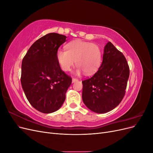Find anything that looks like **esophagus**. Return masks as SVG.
<instances>
[{"instance_id": "obj_1", "label": "esophagus", "mask_w": 153, "mask_h": 153, "mask_svg": "<svg viewBox=\"0 0 153 153\" xmlns=\"http://www.w3.org/2000/svg\"><path fill=\"white\" fill-rule=\"evenodd\" d=\"M78 80L77 79V78H72V82L73 83H74V82H76V81H78Z\"/></svg>"}]
</instances>
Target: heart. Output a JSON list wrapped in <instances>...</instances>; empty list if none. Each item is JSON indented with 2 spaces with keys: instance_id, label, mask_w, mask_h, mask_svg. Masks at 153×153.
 Returning <instances> with one entry per match:
<instances>
[{
  "instance_id": "obj_1",
  "label": "heart",
  "mask_w": 153,
  "mask_h": 153,
  "mask_svg": "<svg viewBox=\"0 0 153 153\" xmlns=\"http://www.w3.org/2000/svg\"><path fill=\"white\" fill-rule=\"evenodd\" d=\"M66 50L59 48L56 52L59 65L64 71H68L77 65L75 73L80 75L83 71L87 75L94 73L101 62V53L98 45L77 39L66 46Z\"/></svg>"
}]
</instances>
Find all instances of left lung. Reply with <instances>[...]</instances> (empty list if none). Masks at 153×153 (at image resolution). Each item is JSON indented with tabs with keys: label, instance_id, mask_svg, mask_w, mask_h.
<instances>
[{
	"label": "left lung",
	"instance_id": "obj_1",
	"mask_svg": "<svg viewBox=\"0 0 153 153\" xmlns=\"http://www.w3.org/2000/svg\"><path fill=\"white\" fill-rule=\"evenodd\" d=\"M129 76L126 58L109 41L105 46L103 61L98 71L82 81L84 104L96 113L110 112L123 99Z\"/></svg>",
	"mask_w": 153,
	"mask_h": 153
}]
</instances>
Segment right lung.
<instances>
[{
    "label": "right lung",
    "instance_id": "right-lung-1",
    "mask_svg": "<svg viewBox=\"0 0 153 153\" xmlns=\"http://www.w3.org/2000/svg\"><path fill=\"white\" fill-rule=\"evenodd\" d=\"M66 36L49 33L36 41L22 60L21 84L27 99L39 112L61 108L72 79L59 65L56 52Z\"/></svg>",
    "mask_w": 153,
    "mask_h": 153
}]
</instances>
